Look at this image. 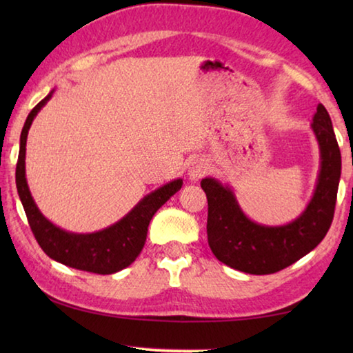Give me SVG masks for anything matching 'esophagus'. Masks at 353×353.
I'll list each match as a JSON object with an SVG mask.
<instances>
[{
  "label": "esophagus",
  "instance_id": "obj_1",
  "mask_svg": "<svg viewBox=\"0 0 353 353\" xmlns=\"http://www.w3.org/2000/svg\"><path fill=\"white\" fill-rule=\"evenodd\" d=\"M208 172V163H207V160H204V159H196V160H193V162H191V165H190V170H188V176H190V179L193 182H196V181H199V179H202L204 177L205 174Z\"/></svg>",
  "mask_w": 353,
  "mask_h": 353
}]
</instances>
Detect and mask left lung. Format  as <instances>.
Instances as JSON below:
<instances>
[{"label":"left lung","instance_id":"left-lung-1","mask_svg":"<svg viewBox=\"0 0 353 353\" xmlns=\"http://www.w3.org/2000/svg\"><path fill=\"white\" fill-rule=\"evenodd\" d=\"M312 129L321 149L318 183L305 212L290 224H256L243 213L227 185L212 177L201 181L208 202V246L224 265L255 276L274 274L312 252L324 240L336 205L341 152L330 115L322 104L316 109Z\"/></svg>","mask_w":353,"mask_h":353}]
</instances>
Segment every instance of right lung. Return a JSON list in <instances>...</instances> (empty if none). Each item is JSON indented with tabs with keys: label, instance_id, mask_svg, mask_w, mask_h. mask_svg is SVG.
Masks as SVG:
<instances>
[{
	"label": "right lung",
	"instance_id": "right-lung-1",
	"mask_svg": "<svg viewBox=\"0 0 353 353\" xmlns=\"http://www.w3.org/2000/svg\"><path fill=\"white\" fill-rule=\"evenodd\" d=\"M52 92L45 99L34 107L26 118L25 126L20 137V152L17 162L15 181L23 208L28 216V223L35 240L50 259L62 263L74 270L94 272V274H113L128 268L134 263L145 246L148 225L154 213L168 201L172 194L182 188V179H176L152 191L143 198L126 216L119 219L104 230L94 234H71L48 221L35 205L26 182L25 159H26V139L29 128L34 118L40 112Z\"/></svg>",
	"mask_w": 353,
	"mask_h": 353
}]
</instances>
